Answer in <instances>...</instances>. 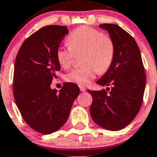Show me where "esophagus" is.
I'll return each mask as SVG.
<instances>
[{
    "instance_id": "esophagus-1",
    "label": "esophagus",
    "mask_w": 157,
    "mask_h": 157,
    "mask_svg": "<svg viewBox=\"0 0 157 157\" xmlns=\"http://www.w3.org/2000/svg\"><path fill=\"white\" fill-rule=\"evenodd\" d=\"M80 90H81V92H85V90H86V89H85V87H84V86H80Z\"/></svg>"
}]
</instances>
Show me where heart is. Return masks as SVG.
Instances as JSON below:
<instances>
[{
	"mask_svg": "<svg viewBox=\"0 0 157 157\" xmlns=\"http://www.w3.org/2000/svg\"><path fill=\"white\" fill-rule=\"evenodd\" d=\"M68 47H59L56 58L61 67L71 66L74 54L84 52L81 59L83 67L72 69L65 76L66 81L85 85L91 82L98 73H104L111 65L114 47L109 37L100 30L82 25L67 36Z\"/></svg>",
	"mask_w": 157,
	"mask_h": 157,
	"instance_id": "b5f03b06",
	"label": "heart"
}]
</instances>
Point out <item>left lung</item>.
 <instances>
[{
	"mask_svg": "<svg viewBox=\"0 0 157 157\" xmlns=\"http://www.w3.org/2000/svg\"><path fill=\"white\" fill-rule=\"evenodd\" d=\"M108 31L114 47L109 69L97 84L111 85L99 91L88 90L93 97L90 114L95 123L109 131L127 127L136 118L143 102L146 75L136 40L116 24H101Z\"/></svg>",
	"mask_w": 157,
	"mask_h": 157,
	"instance_id": "obj_1",
	"label": "left lung"
}]
</instances>
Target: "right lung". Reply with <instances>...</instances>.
<instances>
[{"instance_id":"obj_1","label":"right lung","mask_w":157,"mask_h":157,"mask_svg":"<svg viewBox=\"0 0 157 157\" xmlns=\"http://www.w3.org/2000/svg\"><path fill=\"white\" fill-rule=\"evenodd\" d=\"M67 34V26H44L25 39L15 59V102L25 123L43 135L56 132L66 123L80 94L73 83H65L59 93L51 89L60 70L56 52Z\"/></svg>"}]
</instances>
